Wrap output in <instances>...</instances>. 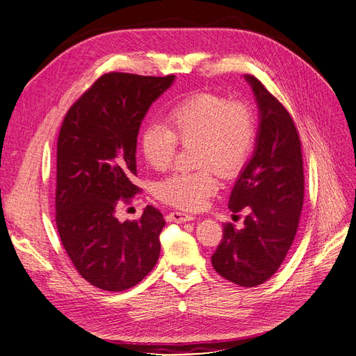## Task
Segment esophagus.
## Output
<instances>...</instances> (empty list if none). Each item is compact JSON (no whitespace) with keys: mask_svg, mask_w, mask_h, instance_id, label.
Instances as JSON below:
<instances>
[{"mask_svg":"<svg viewBox=\"0 0 356 356\" xmlns=\"http://www.w3.org/2000/svg\"><path fill=\"white\" fill-rule=\"evenodd\" d=\"M168 221L169 222H187V221H193L195 220V217L190 213H184V212H179V211H175V212H170L168 213Z\"/></svg>","mask_w":356,"mask_h":356,"instance_id":"34e87169","label":"esophagus"}]
</instances>
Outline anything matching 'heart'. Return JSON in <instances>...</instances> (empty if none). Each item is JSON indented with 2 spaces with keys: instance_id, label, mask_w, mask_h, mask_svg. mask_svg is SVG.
I'll return each instance as SVG.
<instances>
[{
  "instance_id": "b5f03b06",
  "label": "heart",
  "mask_w": 356,
  "mask_h": 356,
  "mask_svg": "<svg viewBox=\"0 0 356 356\" xmlns=\"http://www.w3.org/2000/svg\"><path fill=\"white\" fill-rule=\"evenodd\" d=\"M254 138V114L246 104L229 102L213 93H197L172 106L166 127L149 124L145 129L141 152L149 166L163 170L174 160L177 141L182 145L196 144V165L204 169L170 175L159 184L157 196L177 208L197 211L207 207L220 186L211 168L224 178L238 175L251 154Z\"/></svg>"
}]
</instances>
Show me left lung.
Wrapping results in <instances>:
<instances>
[{
    "mask_svg": "<svg viewBox=\"0 0 356 356\" xmlns=\"http://www.w3.org/2000/svg\"><path fill=\"white\" fill-rule=\"evenodd\" d=\"M258 106L252 157L230 193L232 212L246 209L243 227H222V241L211 261L215 270L241 286L272 277L296 238L305 197L301 144L293 118L252 75H243Z\"/></svg>",
    "mask_w": 356,
    "mask_h": 356,
    "instance_id": "1",
    "label": "left lung"
}]
</instances>
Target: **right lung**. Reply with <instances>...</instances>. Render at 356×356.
I'll return each mask as SVG.
<instances>
[{"label": "right lung", "mask_w": 356, "mask_h": 356, "mask_svg": "<svg viewBox=\"0 0 356 356\" xmlns=\"http://www.w3.org/2000/svg\"><path fill=\"white\" fill-rule=\"evenodd\" d=\"M175 75L110 72L68 110L58 138L56 225L77 272L96 288L124 291L153 270L160 255L161 212L118 221L120 202L138 187L136 138L149 106Z\"/></svg>", "instance_id": "add662e5"}]
</instances>
